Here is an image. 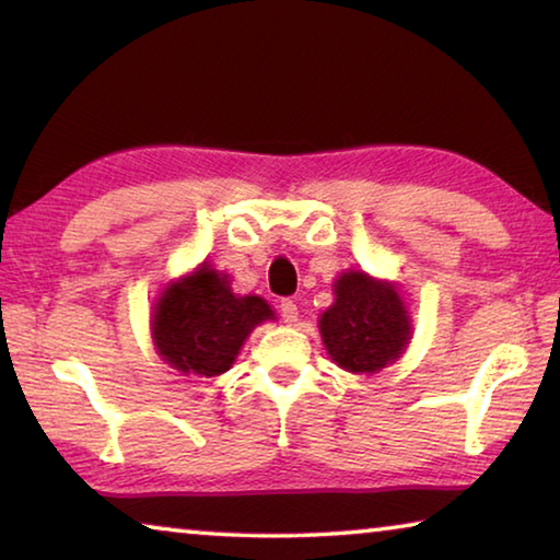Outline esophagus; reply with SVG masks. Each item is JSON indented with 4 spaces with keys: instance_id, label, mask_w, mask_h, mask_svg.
Segmentation results:
<instances>
[{
    "instance_id": "obj_1",
    "label": "esophagus",
    "mask_w": 560,
    "mask_h": 560,
    "mask_svg": "<svg viewBox=\"0 0 560 560\" xmlns=\"http://www.w3.org/2000/svg\"><path fill=\"white\" fill-rule=\"evenodd\" d=\"M279 312H281V316H283V322H287V324H294L296 318H299V304H296L294 299H281Z\"/></svg>"
}]
</instances>
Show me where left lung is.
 <instances>
[{"instance_id": "1", "label": "left lung", "mask_w": 560, "mask_h": 560, "mask_svg": "<svg viewBox=\"0 0 560 560\" xmlns=\"http://www.w3.org/2000/svg\"><path fill=\"white\" fill-rule=\"evenodd\" d=\"M334 294L318 328L336 366L351 374H376L401 357L411 341V318L392 281L343 271Z\"/></svg>"}]
</instances>
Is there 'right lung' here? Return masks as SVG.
<instances>
[{
	"label": "right lung",
	"instance_id": "1",
	"mask_svg": "<svg viewBox=\"0 0 560 560\" xmlns=\"http://www.w3.org/2000/svg\"><path fill=\"white\" fill-rule=\"evenodd\" d=\"M266 318H273V312L261 296H236L226 273L203 261L162 291L154 304L152 339L172 369L219 376L232 369L246 336Z\"/></svg>",
	"mask_w": 560,
	"mask_h": 560
}]
</instances>
